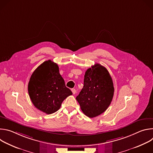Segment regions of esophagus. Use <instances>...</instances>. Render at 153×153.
<instances>
[{"label": "esophagus", "instance_id": "obj_1", "mask_svg": "<svg viewBox=\"0 0 153 153\" xmlns=\"http://www.w3.org/2000/svg\"><path fill=\"white\" fill-rule=\"evenodd\" d=\"M71 91H72V93H73V94H75L76 93V89H74V88H73V89L71 90Z\"/></svg>", "mask_w": 153, "mask_h": 153}]
</instances>
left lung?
<instances>
[{
    "instance_id": "8db88e82",
    "label": "left lung",
    "mask_w": 153,
    "mask_h": 153,
    "mask_svg": "<svg viewBox=\"0 0 153 153\" xmlns=\"http://www.w3.org/2000/svg\"><path fill=\"white\" fill-rule=\"evenodd\" d=\"M83 87L76 97L82 112L90 118L99 116L110 106L114 88L106 68L96 63L85 72Z\"/></svg>"
}]
</instances>
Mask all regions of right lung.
I'll return each instance as SVG.
<instances>
[{
	"mask_svg": "<svg viewBox=\"0 0 153 153\" xmlns=\"http://www.w3.org/2000/svg\"><path fill=\"white\" fill-rule=\"evenodd\" d=\"M28 90L34 106L47 114L56 112L62 102L72 95L65 86L57 63L51 60L43 62L33 73Z\"/></svg>",
	"mask_w": 153,
	"mask_h": 153,
	"instance_id": "add662e5",
	"label": "right lung"
}]
</instances>
